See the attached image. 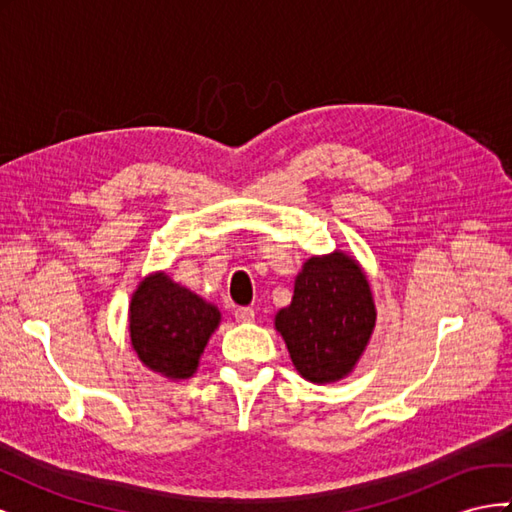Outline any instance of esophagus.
<instances>
[{
	"mask_svg": "<svg viewBox=\"0 0 512 512\" xmlns=\"http://www.w3.org/2000/svg\"><path fill=\"white\" fill-rule=\"evenodd\" d=\"M235 318H237L239 322H254L256 312H254L252 307H237V309H235Z\"/></svg>",
	"mask_w": 512,
	"mask_h": 512,
	"instance_id": "34e87169",
	"label": "esophagus"
}]
</instances>
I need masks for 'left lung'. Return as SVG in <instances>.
<instances>
[{
    "mask_svg": "<svg viewBox=\"0 0 512 512\" xmlns=\"http://www.w3.org/2000/svg\"><path fill=\"white\" fill-rule=\"evenodd\" d=\"M376 324V307L361 267L335 252L309 258L294 282L292 303L275 316L290 359L309 382L348 376Z\"/></svg>",
    "mask_w": 512,
    "mask_h": 512,
    "instance_id": "left-lung-1",
    "label": "left lung"
}]
</instances>
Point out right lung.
<instances>
[{"label": "right lung", "mask_w": 512, "mask_h": 512, "mask_svg": "<svg viewBox=\"0 0 512 512\" xmlns=\"http://www.w3.org/2000/svg\"><path fill=\"white\" fill-rule=\"evenodd\" d=\"M218 324V307L164 273L141 282L130 303V337L138 359L168 378L194 374Z\"/></svg>", "instance_id": "1"}]
</instances>
